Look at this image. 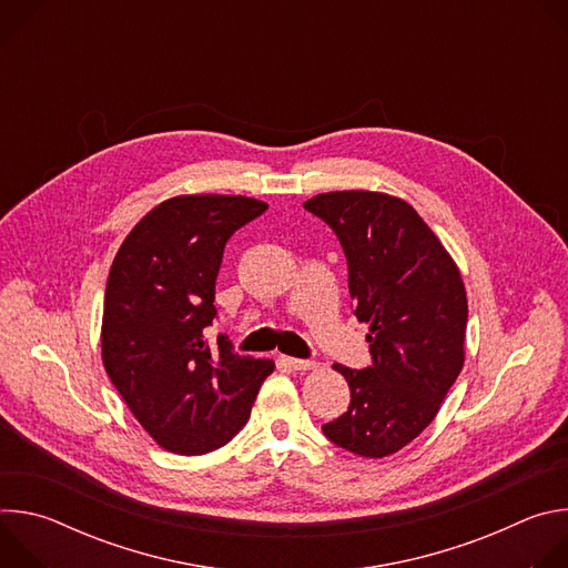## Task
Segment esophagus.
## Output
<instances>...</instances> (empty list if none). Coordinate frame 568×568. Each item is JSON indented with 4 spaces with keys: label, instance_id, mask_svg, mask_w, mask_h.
I'll return each instance as SVG.
<instances>
[{
    "label": "esophagus",
    "instance_id": "34e87169",
    "mask_svg": "<svg viewBox=\"0 0 568 568\" xmlns=\"http://www.w3.org/2000/svg\"><path fill=\"white\" fill-rule=\"evenodd\" d=\"M285 364H287L292 371H312V368H316V362H312V359H296V357H285Z\"/></svg>",
    "mask_w": 568,
    "mask_h": 568
}]
</instances>
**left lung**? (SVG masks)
Here are the masks:
<instances>
[{"label":"left lung","mask_w":568,"mask_h":568,"mask_svg":"<svg viewBox=\"0 0 568 568\" xmlns=\"http://www.w3.org/2000/svg\"><path fill=\"white\" fill-rule=\"evenodd\" d=\"M328 222L348 258L359 323H368L373 366L335 364L351 407L323 425L335 445L384 458L436 418L465 364L467 294L438 235L404 200L377 191H333L303 202Z\"/></svg>","instance_id":"1"}]
</instances>
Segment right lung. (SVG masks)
Wrapping results in <instances>:
<instances>
[{"mask_svg": "<svg viewBox=\"0 0 568 568\" xmlns=\"http://www.w3.org/2000/svg\"><path fill=\"white\" fill-rule=\"evenodd\" d=\"M267 204L245 195H178L148 211L110 267L103 366L150 438L200 456L247 425L274 359L209 348L215 278L226 240Z\"/></svg>", "mask_w": 568, "mask_h": 568, "instance_id": "1", "label": "right lung"}]
</instances>
